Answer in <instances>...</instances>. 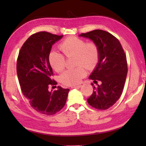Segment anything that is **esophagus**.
<instances>
[{"instance_id": "34e87169", "label": "esophagus", "mask_w": 146, "mask_h": 146, "mask_svg": "<svg viewBox=\"0 0 146 146\" xmlns=\"http://www.w3.org/2000/svg\"><path fill=\"white\" fill-rule=\"evenodd\" d=\"M81 87H82V85H77V86H73L71 88H80Z\"/></svg>"}]
</instances>
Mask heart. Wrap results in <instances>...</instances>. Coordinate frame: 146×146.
Returning <instances> with one entry per match:
<instances>
[{
	"label": "heart",
	"instance_id": "1",
	"mask_svg": "<svg viewBox=\"0 0 146 146\" xmlns=\"http://www.w3.org/2000/svg\"><path fill=\"white\" fill-rule=\"evenodd\" d=\"M60 49L64 56H74V63L79 65L76 68L65 71L60 76L61 82L66 86L79 84L86 75V69L92 70L97 66L100 59V51L97 43L86 42L85 39L76 36H69L60 44ZM60 52L52 51L49 55V62L52 69L60 73L66 66V60Z\"/></svg>",
	"mask_w": 146,
	"mask_h": 146
}]
</instances>
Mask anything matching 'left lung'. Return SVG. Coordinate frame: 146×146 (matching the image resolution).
Instances as JSON below:
<instances>
[{"label":"left lung","mask_w":146,"mask_h":146,"mask_svg":"<svg viewBox=\"0 0 146 146\" xmlns=\"http://www.w3.org/2000/svg\"><path fill=\"white\" fill-rule=\"evenodd\" d=\"M80 36L88 38L97 43L100 59L94 71L90 76L95 83L101 82L88 99V103L98 110H104L116 103L122 94L127 75V62L122 45L110 33L96 29ZM93 83H92V85ZM94 85V84H93Z\"/></svg>","instance_id":"obj_1"}]
</instances>
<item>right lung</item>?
Returning a JSON list of instances; mask_svg holds the SVG:
<instances>
[{
	"label": "right lung",
	"instance_id": "right-lung-1",
	"mask_svg": "<svg viewBox=\"0 0 146 146\" xmlns=\"http://www.w3.org/2000/svg\"><path fill=\"white\" fill-rule=\"evenodd\" d=\"M62 37L46 31L33 34L24 43L17 57V74L22 92L33 109L47 115L64 107L70 91L60 86L57 90L49 91L50 86L57 84L52 78L49 55L52 44Z\"/></svg>",
	"mask_w": 146,
	"mask_h": 146
}]
</instances>
